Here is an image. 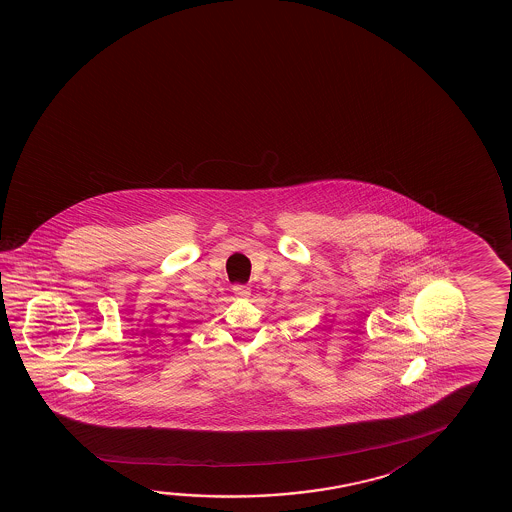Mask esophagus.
<instances>
[{
    "label": "esophagus",
    "mask_w": 512,
    "mask_h": 512,
    "mask_svg": "<svg viewBox=\"0 0 512 512\" xmlns=\"http://www.w3.org/2000/svg\"><path fill=\"white\" fill-rule=\"evenodd\" d=\"M234 294L237 298H248L252 294V289L248 285H234Z\"/></svg>",
    "instance_id": "obj_1"
}]
</instances>
